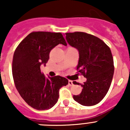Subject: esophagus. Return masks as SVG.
Instances as JSON below:
<instances>
[{"label":"esophagus","mask_w":130,"mask_h":130,"mask_svg":"<svg viewBox=\"0 0 130 130\" xmlns=\"http://www.w3.org/2000/svg\"><path fill=\"white\" fill-rule=\"evenodd\" d=\"M68 85L70 86H73V81H71V80H69V81H68Z\"/></svg>","instance_id":"obj_1"}]
</instances>
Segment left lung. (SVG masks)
I'll return each instance as SVG.
<instances>
[{"instance_id": "obj_1", "label": "left lung", "mask_w": 130, "mask_h": 130, "mask_svg": "<svg viewBox=\"0 0 130 130\" xmlns=\"http://www.w3.org/2000/svg\"><path fill=\"white\" fill-rule=\"evenodd\" d=\"M66 39L71 46L79 51L77 70L87 81L79 95H73L74 100L85 106L98 104L107 94L114 74V62L111 49L96 36L82 32L66 33Z\"/></svg>"}]
</instances>
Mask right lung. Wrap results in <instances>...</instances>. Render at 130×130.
<instances>
[{
  "mask_svg": "<svg viewBox=\"0 0 130 130\" xmlns=\"http://www.w3.org/2000/svg\"><path fill=\"white\" fill-rule=\"evenodd\" d=\"M59 43L67 45L60 32H32L19 44L12 61L15 85L26 104L37 110L51 109L58 102L59 89L68 84L65 77H45L40 70L51 49Z\"/></svg>",
  "mask_w": 130,
  "mask_h": 130,
  "instance_id": "right-lung-1",
  "label": "right lung"
}]
</instances>
